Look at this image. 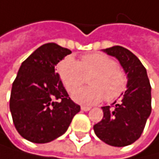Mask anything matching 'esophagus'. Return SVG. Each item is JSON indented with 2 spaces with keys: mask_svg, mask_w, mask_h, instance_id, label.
I'll list each match as a JSON object with an SVG mask.
<instances>
[{
  "mask_svg": "<svg viewBox=\"0 0 159 159\" xmlns=\"http://www.w3.org/2000/svg\"><path fill=\"white\" fill-rule=\"evenodd\" d=\"M80 108H81V111H89V109H90L89 107H84V106H83Z\"/></svg>",
  "mask_w": 159,
  "mask_h": 159,
  "instance_id": "esophagus-1",
  "label": "esophagus"
}]
</instances>
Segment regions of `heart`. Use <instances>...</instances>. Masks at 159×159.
Returning a JSON list of instances; mask_svg holds the SVG:
<instances>
[{
	"mask_svg": "<svg viewBox=\"0 0 159 159\" xmlns=\"http://www.w3.org/2000/svg\"><path fill=\"white\" fill-rule=\"evenodd\" d=\"M60 78L67 92L83 84L89 75V87L75 90L73 98L76 102L90 106L104 100L111 102L125 93L128 76L116 61L104 53H90L80 57L79 61L66 57L57 67Z\"/></svg>",
	"mask_w": 159,
	"mask_h": 159,
	"instance_id": "heart-1",
	"label": "heart"
}]
</instances>
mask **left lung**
<instances>
[{
	"mask_svg": "<svg viewBox=\"0 0 159 159\" xmlns=\"http://www.w3.org/2000/svg\"><path fill=\"white\" fill-rule=\"evenodd\" d=\"M102 51L120 61L128 84L120 103L102 107L103 117L93 130L103 142L121 148L134 143L144 129L151 112V86L145 67L130 51L120 46Z\"/></svg>",
	"mask_w": 159,
	"mask_h": 159,
	"instance_id": "obj_1",
	"label": "left lung"
}]
</instances>
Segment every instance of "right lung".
<instances>
[{"instance_id": "right-lung-1", "label": "right lung", "mask_w": 159, "mask_h": 159, "mask_svg": "<svg viewBox=\"0 0 159 159\" xmlns=\"http://www.w3.org/2000/svg\"><path fill=\"white\" fill-rule=\"evenodd\" d=\"M69 48L48 43L23 61L11 86L10 111L24 139L46 143L62 135L80 111L62 85L55 66Z\"/></svg>"}]
</instances>
